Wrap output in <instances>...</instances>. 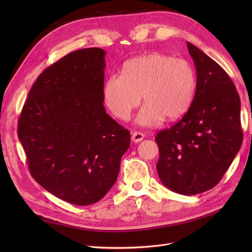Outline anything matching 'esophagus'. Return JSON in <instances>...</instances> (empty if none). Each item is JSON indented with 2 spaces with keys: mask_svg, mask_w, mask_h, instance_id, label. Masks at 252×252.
Masks as SVG:
<instances>
[{
  "mask_svg": "<svg viewBox=\"0 0 252 252\" xmlns=\"http://www.w3.org/2000/svg\"><path fill=\"white\" fill-rule=\"evenodd\" d=\"M144 139V134L141 131H135V133L131 135V141L135 143H139Z\"/></svg>",
  "mask_w": 252,
  "mask_h": 252,
  "instance_id": "34e87169",
  "label": "esophagus"
}]
</instances>
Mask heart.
I'll return each mask as SVG.
<instances>
[{
	"label": "heart",
	"mask_w": 252,
	"mask_h": 252,
	"mask_svg": "<svg viewBox=\"0 0 252 252\" xmlns=\"http://www.w3.org/2000/svg\"><path fill=\"white\" fill-rule=\"evenodd\" d=\"M196 87V72L188 60L155 52L126 62L122 76L108 77L103 98L116 118L127 121L142 96L145 105L137 123L152 126L161 117L175 121L186 113L193 103Z\"/></svg>",
	"instance_id": "obj_1"
}]
</instances>
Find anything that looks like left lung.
I'll use <instances>...</instances> for the list:
<instances>
[{"label": "left lung", "mask_w": 252, "mask_h": 252, "mask_svg": "<svg viewBox=\"0 0 252 252\" xmlns=\"http://www.w3.org/2000/svg\"><path fill=\"white\" fill-rule=\"evenodd\" d=\"M187 46L196 66L195 97L181 121L156 135V168L166 188L196 195L218 185L240 150L243 133L231 77L200 49Z\"/></svg>", "instance_id": "1"}]
</instances>
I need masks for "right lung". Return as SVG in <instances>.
I'll use <instances>...</instances> for the list:
<instances>
[{
	"label": "right lung",
	"mask_w": 252,
	"mask_h": 252,
	"mask_svg": "<svg viewBox=\"0 0 252 252\" xmlns=\"http://www.w3.org/2000/svg\"><path fill=\"white\" fill-rule=\"evenodd\" d=\"M105 51L69 53L36 78L18 119L30 173L48 192L93 204L114 185L130 145L128 129L103 105Z\"/></svg>",
	"instance_id": "obj_1"
}]
</instances>
